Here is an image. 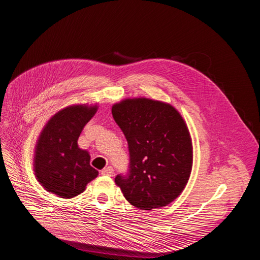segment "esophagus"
Returning a JSON list of instances; mask_svg holds the SVG:
<instances>
[{
  "instance_id": "34e87169",
  "label": "esophagus",
  "mask_w": 260,
  "mask_h": 260,
  "mask_svg": "<svg viewBox=\"0 0 260 260\" xmlns=\"http://www.w3.org/2000/svg\"><path fill=\"white\" fill-rule=\"evenodd\" d=\"M100 173H102V175H104V176H112L113 175V169L111 166H108Z\"/></svg>"
}]
</instances>
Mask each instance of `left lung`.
Wrapping results in <instances>:
<instances>
[{"mask_svg": "<svg viewBox=\"0 0 260 260\" xmlns=\"http://www.w3.org/2000/svg\"><path fill=\"white\" fill-rule=\"evenodd\" d=\"M112 115L126 137L131 161L128 176H116V186L137 208L169 205L187 186L193 162L185 120L172 105L145 97L114 104Z\"/></svg>", "mask_w": 260, "mask_h": 260, "instance_id": "8db88e82", "label": "left lung"}]
</instances>
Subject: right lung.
Instances as JSON below:
<instances>
[{
    "mask_svg": "<svg viewBox=\"0 0 260 260\" xmlns=\"http://www.w3.org/2000/svg\"><path fill=\"white\" fill-rule=\"evenodd\" d=\"M98 106L79 104L56 112L37 140L33 171L46 191L62 199L79 196L98 176L89 164L90 155L79 148L78 139Z\"/></svg>",
    "mask_w": 260,
    "mask_h": 260,
    "instance_id": "1",
    "label": "right lung"
}]
</instances>
